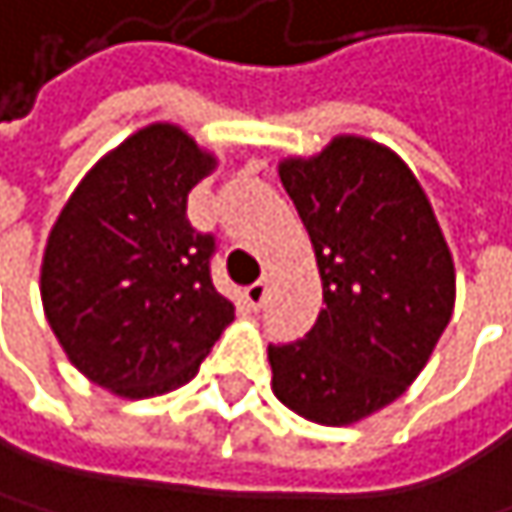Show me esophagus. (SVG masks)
<instances>
[{
    "mask_svg": "<svg viewBox=\"0 0 512 512\" xmlns=\"http://www.w3.org/2000/svg\"><path fill=\"white\" fill-rule=\"evenodd\" d=\"M245 303L258 312L264 303H267V279H261V282H254V285H248L245 288Z\"/></svg>",
    "mask_w": 512,
    "mask_h": 512,
    "instance_id": "1",
    "label": "esophagus"
}]
</instances>
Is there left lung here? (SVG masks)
I'll list each match as a JSON object with an SVG mask.
<instances>
[{
    "label": "left lung",
    "mask_w": 512,
    "mask_h": 512,
    "mask_svg": "<svg viewBox=\"0 0 512 512\" xmlns=\"http://www.w3.org/2000/svg\"><path fill=\"white\" fill-rule=\"evenodd\" d=\"M324 285L306 339L270 345L273 393L321 426L396 402L429 363L456 303V267L414 170L384 143L339 134L279 161Z\"/></svg>",
    "instance_id": "left-lung-1"
}]
</instances>
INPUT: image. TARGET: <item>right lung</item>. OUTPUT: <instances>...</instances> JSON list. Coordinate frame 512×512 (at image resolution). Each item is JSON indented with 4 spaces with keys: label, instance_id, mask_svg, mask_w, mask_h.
<instances>
[{
    "label": "right lung",
    "instance_id": "right-lung-1",
    "mask_svg": "<svg viewBox=\"0 0 512 512\" xmlns=\"http://www.w3.org/2000/svg\"><path fill=\"white\" fill-rule=\"evenodd\" d=\"M215 167L185 128L152 122L92 164L50 227L47 324L71 366L122 399L188 384L233 321L209 276L215 239L185 218Z\"/></svg>",
    "mask_w": 512,
    "mask_h": 512
}]
</instances>
